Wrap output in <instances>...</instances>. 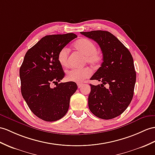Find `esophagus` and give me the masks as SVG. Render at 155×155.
Returning <instances> with one entry per match:
<instances>
[{"instance_id": "34e87169", "label": "esophagus", "mask_w": 155, "mask_h": 155, "mask_svg": "<svg viewBox=\"0 0 155 155\" xmlns=\"http://www.w3.org/2000/svg\"><path fill=\"white\" fill-rule=\"evenodd\" d=\"M82 86H83V84H78V87L79 89H80Z\"/></svg>"}]
</instances>
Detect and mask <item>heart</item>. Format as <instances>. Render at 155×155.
Here are the masks:
<instances>
[{"label": "heart", "mask_w": 155, "mask_h": 155, "mask_svg": "<svg viewBox=\"0 0 155 155\" xmlns=\"http://www.w3.org/2000/svg\"><path fill=\"white\" fill-rule=\"evenodd\" d=\"M77 51L81 52L85 56V62L92 66L99 64L102 60V56L97 52V48L95 43L87 38H82L75 41L74 45ZM69 49L63 47L58 54V60L60 65L66 67L68 64ZM90 75V70L88 68H71L66 71V80L70 81L81 82Z\"/></svg>", "instance_id": "1"}]
</instances>
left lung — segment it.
I'll return each mask as SVG.
<instances>
[{
  "label": "left lung",
  "mask_w": 155,
  "mask_h": 155,
  "mask_svg": "<svg viewBox=\"0 0 155 155\" xmlns=\"http://www.w3.org/2000/svg\"><path fill=\"white\" fill-rule=\"evenodd\" d=\"M81 34L96 41L103 56L101 66L91 78L102 84H90L89 110L101 119L116 118L126 110L134 96L136 72L133 57L129 50L110 32L97 30ZM105 84L108 88L105 87Z\"/></svg>",
  "instance_id": "1"
}]
</instances>
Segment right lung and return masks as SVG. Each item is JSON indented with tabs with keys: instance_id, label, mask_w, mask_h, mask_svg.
I'll list each match as a JSON object with an SVG mask.
<instances>
[{
	"instance_id": "1",
	"label": "right lung",
	"mask_w": 155,
	"mask_h": 155,
	"mask_svg": "<svg viewBox=\"0 0 155 155\" xmlns=\"http://www.w3.org/2000/svg\"><path fill=\"white\" fill-rule=\"evenodd\" d=\"M76 37L71 33L46 35L24 56L20 69L21 95L33 114L45 121L64 116L70 97L78 89L74 81L58 84L65 74L58 60L60 49ZM52 83L56 85L54 88Z\"/></svg>"
}]
</instances>
